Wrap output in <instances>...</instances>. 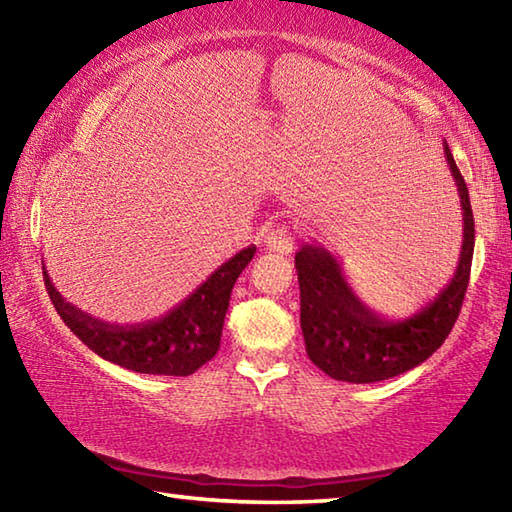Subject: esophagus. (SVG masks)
<instances>
[{
  "label": "esophagus",
  "mask_w": 512,
  "mask_h": 512,
  "mask_svg": "<svg viewBox=\"0 0 512 512\" xmlns=\"http://www.w3.org/2000/svg\"><path fill=\"white\" fill-rule=\"evenodd\" d=\"M266 248L280 255H291L296 248V228L291 225H275L266 232Z\"/></svg>",
  "instance_id": "1"
}]
</instances>
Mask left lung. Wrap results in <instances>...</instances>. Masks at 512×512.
<instances>
[{
	"label": "left lung",
	"instance_id": "obj_1",
	"mask_svg": "<svg viewBox=\"0 0 512 512\" xmlns=\"http://www.w3.org/2000/svg\"><path fill=\"white\" fill-rule=\"evenodd\" d=\"M445 158L461 196L463 246L452 282L427 307L409 318L372 311L350 287L343 266L323 246L296 253L300 282V327L309 359L339 381L372 384L420 366L452 332L461 311L474 255V214L470 192L445 144Z\"/></svg>",
	"mask_w": 512,
	"mask_h": 512
}]
</instances>
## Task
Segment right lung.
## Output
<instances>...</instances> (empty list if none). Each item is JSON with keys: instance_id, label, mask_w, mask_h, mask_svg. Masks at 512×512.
<instances>
[{"instance_id": "obj_1", "label": "right lung", "mask_w": 512, "mask_h": 512, "mask_svg": "<svg viewBox=\"0 0 512 512\" xmlns=\"http://www.w3.org/2000/svg\"><path fill=\"white\" fill-rule=\"evenodd\" d=\"M255 246L239 250L221 264L194 293L167 314L137 325H112L67 302L54 287L47 268L49 298L63 323L92 352L117 366L144 375L187 377L210 361L221 345L223 318L237 277L255 257Z\"/></svg>"}]
</instances>
